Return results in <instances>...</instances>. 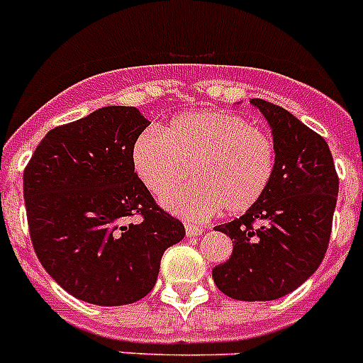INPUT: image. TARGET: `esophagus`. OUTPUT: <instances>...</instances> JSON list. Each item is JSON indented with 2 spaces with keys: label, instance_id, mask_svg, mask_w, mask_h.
<instances>
[{
  "label": "esophagus",
  "instance_id": "34e87169",
  "mask_svg": "<svg viewBox=\"0 0 363 363\" xmlns=\"http://www.w3.org/2000/svg\"><path fill=\"white\" fill-rule=\"evenodd\" d=\"M184 229H186L188 237H197V235H201L203 233L201 225H194V223H186V225H184Z\"/></svg>",
  "mask_w": 363,
  "mask_h": 363
}]
</instances>
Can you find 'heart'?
Returning <instances> with one entry per match:
<instances>
[{"label": "heart", "mask_w": 363, "mask_h": 363, "mask_svg": "<svg viewBox=\"0 0 363 363\" xmlns=\"http://www.w3.org/2000/svg\"><path fill=\"white\" fill-rule=\"evenodd\" d=\"M134 167L155 196H166L191 175L194 182L164 199L169 211L205 218L242 214L267 194L276 172L272 138L240 115L197 111L164 132H145L134 145Z\"/></svg>", "instance_id": "obj_1"}]
</instances>
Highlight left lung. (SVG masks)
<instances>
[{"label":"left lung","mask_w":363,"mask_h":363,"mask_svg":"<svg viewBox=\"0 0 363 363\" xmlns=\"http://www.w3.org/2000/svg\"><path fill=\"white\" fill-rule=\"evenodd\" d=\"M250 102L272 128L276 172L255 207L216 228L233 240V253L212 268V278L229 298L267 302L293 293L319 268L340 179L323 135L281 106L263 99Z\"/></svg>","instance_id":"8db88e82"}]
</instances>
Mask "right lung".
<instances>
[{"instance_id":"1","label":"right lung","mask_w":363,"mask_h":363,"mask_svg":"<svg viewBox=\"0 0 363 363\" xmlns=\"http://www.w3.org/2000/svg\"><path fill=\"white\" fill-rule=\"evenodd\" d=\"M149 121L134 106H106L44 135L23 169L29 235L44 270L96 306L138 302L160 259L184 237L134 172ZM140 216L132 224L128 217Z\"/></svg>"}]
</instances>
